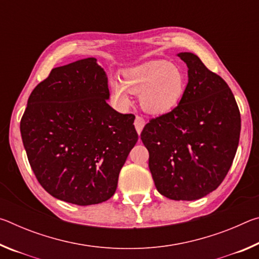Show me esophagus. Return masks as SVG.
<instances>
[{
	"label": "esophagus",
	"instance_id": "obj_1",
	"mask_svg": "<svg viewBox=\"0 0 259 259\" xmlns=\"http://www.w3.org/2000/svg\"><path fill=\"white\" fill-rule=\"evenodd\" d=\"M144 126H145V120H144L142 116H136V119H135V128H136V130H137L138 135H140V133H142V130H143Z\"/></svg>",
	"mask_w": 259,
	"mask_h": 259
}]
</instances>
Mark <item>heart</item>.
I'll use <instances>...</instances> for the list:
<instances>
[{
	"label": "heart",
	"mask_w": 259,
	"mask_h": 259,
	"mask_svg": "<svg viewBox=\"0 0 259 259\" xmlns=\"http://www.w3.org/2000/svg\"><path fill=\"white\" fill-rule=\"evenodd\" d=\"M123 80L113 78L111 89L122 107L130 105L129 93L139 95L142 108L152 115H164L181 104L187 77L184 69L166 60H153L123 72Z\"/></svg>",
	"instance_id": "heart-1"
}]
</instances>
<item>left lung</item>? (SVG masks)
<instances>
[{
    "instance_id": "left-lung-1",
    "label": "left lung",
    "mask_w": 259,
    "mask_h": 259,
    "mask_svg": "<svg viewBox=\"0 0 259 259\" xmlns=\"http://www.w3.org/2000/svg\"><path fill=\"white\" fill-rule=\"evenodd\" d=\"M187 65L181 104L152 119L140 135L150 153L153 181L160 194L193 201L224 181L238 150L241 116L230 87L196 55H177Z\"/></svg>"
}]
</instances>
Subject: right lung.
Segmentation results:
<instances>
[{
    "label": "right lung",
    "instance_id": "add662e5",
    "mask_svg": "<svg viewBox=\"0 0 259 259\" xmlns=\"http://www.w3.org/2000/svg\"><path fill=\"white\" fill-rule=\"evenodd\" d=\"M107 83L91 57L54 68L29 96L21 138L38 183L56 199L90 205L116 191L138 135L133 114L107 104Z\"/></svg>",
    "mask_w": 259,
    "mask_h": 259
}]
</instances>
